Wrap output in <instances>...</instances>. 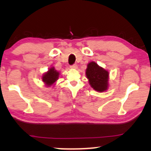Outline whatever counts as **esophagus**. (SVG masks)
Masks as SVG:
<instances>
[{"mask_svg":"<svg viewBox=\"0 0 151 151\" xmlns=\"http://www.w3.org/2000/svg\"><path fill=\"white\" fill-rule=\"evenodd\" d=\"M70 67H71V69H76L78 68V66H77V65H76L75 64V65H71Z\"/></svg>","mask_w":151,"mask_h":151,"instance_id":"34e87169","label":"esophagus"}]
</instances>
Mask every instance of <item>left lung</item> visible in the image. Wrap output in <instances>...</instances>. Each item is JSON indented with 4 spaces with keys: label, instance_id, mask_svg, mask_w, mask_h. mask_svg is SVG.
<instances>
[{
    "label": "left lung",
    "instance_id": "1",
    "mask_svg": "<svg viewBox=\"0 0 151 151\" xmlns=\"http://www.w3.org/2000/svg\"><path fill=\"white\" fill-rule=\"evenodd\" d=\"M86 76L91 86L98 92L108 89L109 73L95 62H90L86 69Z\"/></svg>",
    "mask_w": 151,
    "mask_h": 151
}]
</instances>
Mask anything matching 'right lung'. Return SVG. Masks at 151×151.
Segmentation results:
<instances>
[{"instance_id":"add662e5","label":"right lung","mask_w":151,"mask_h":151,"mask_svg":"<svg viewBox=\"0 0 151 151\" xmlns=\"http://www.w3.org/2000/svg\"><path fill=\"white\" fill-rule=\"evenodd\" d=\"M60 72L55 69V68L52 67H50L48 71L45 72L42 76V82H44L47 86H51L55 83V82L58 80Z\"/></svg>"}]
</instances>
